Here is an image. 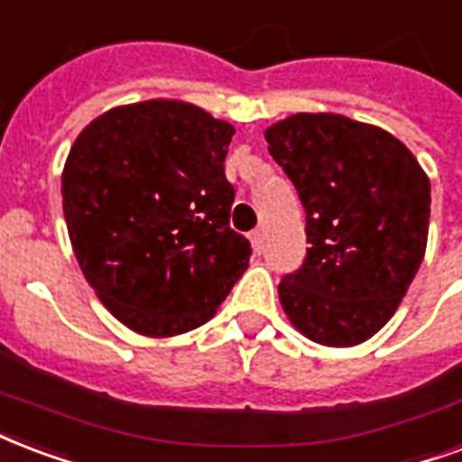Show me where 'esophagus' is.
Returning <instances> with one entry per match:
<instances>
[{"instance_id": "obj_1", "label": "esophagus", "mask_w": 462, "mask_h": 462, "mask_svg": "<svg viewBox=\"0 0 462 462\" xmlns=\"http://www.w3.org/2000/svg\"><path fill=\"white\" fill-rule=\"evenodd\" d=\"M249 239H252V246H254L256 254H262L263 249V232L262 230H254L252 235H249Z\"/></svg>"}]
</instances>
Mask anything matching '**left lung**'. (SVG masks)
Returning <instances> with one entry per match:
<instances>
[{
	"mask_svg": "<svg viewBox=\"0 0 462 462\" xmlns=\"http://www.w3.org/2000/svg\"><path fill=\"white\" fill-rule=\"evenodd\" d=\"M305 208L308 256L278 283L291 325L356 346L395 315L429 237L431 184L387 130L339 114H295L266 133Z\"/></svg>",
	"mask_w": 462,
	"mask_h": 462,
	"instance_id": "left-lung-1",
	"label": "left lung"
}]
</instances>
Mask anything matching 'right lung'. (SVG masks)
Wrapping results in <instances>:
<instances>
[{
	"mask_svg": "<svg viewBox=\"0 0 462 462\" xmlns=\"http://www.w3.org/2000/svg\"><path fill=\"white\" fill-rule=\"evenodd\" d=\"M230 123L152 98L116 106L77 135L62 171V210L98 300L145 337L206 325L249 266L230 227Z\"/></svg>",
	"mask_w": 462,
	"mask_h": 462,
	"instance_id": "right-lung-1",
	"label": "right lung"
}]
</instances>
